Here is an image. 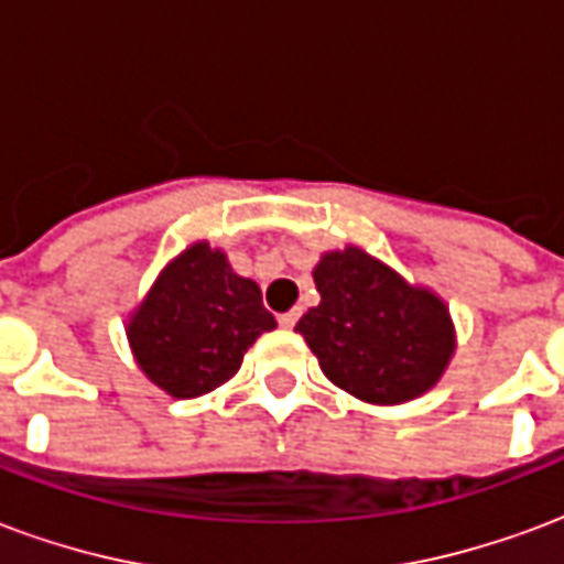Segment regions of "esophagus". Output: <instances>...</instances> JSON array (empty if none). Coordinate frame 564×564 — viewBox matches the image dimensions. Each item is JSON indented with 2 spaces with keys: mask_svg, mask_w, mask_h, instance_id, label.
I'll return each instance as SVG.
<instances>
[{
  "mask_svg": "<svg viewBox=\"0 0 564 564\" xmlns=\"http://www.w3.org/2000/svg\"><path fill=\"white\" fill-rule=\"evenodd\" d=\"M278 323H281L283 329H293L295 323H299V307H293V311L281 314V317H278Z\"/></svg>",
  "mask_w": 564,
  "mask_h": 564,
  "instance_id": "1",
  "label": "esophagus"
}]
</instances>
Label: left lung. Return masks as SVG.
Masks as SVG:
<instances>
[{
    "label": "left lung",
    "instance_id": "obj_1",
    "mask_svg": "<svg viewBox=\"0 0 564 564\" xmlns=\"http://www.w3.org/2000/svg\"><path fill=\"white\" fill-rule=\"evenodd\" d=\"M319 305L295 323L323 375L368 404H404L435 387L456 354L447 302L368 250H326L314 265Z\"/></svg>",
    "mask_w": 564,
    "mask_h": 564
}]
</instances>
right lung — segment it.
<instances>
[{
	"label": "right lung",
	"mask_w": 564,
	"mask_h": 564,
	"mask_svg": "<svg viewBox=\"0 0 564 564\" xmlns=\"http://www.w3.org/2000/svg\"><path fill=\"white\" fill-rule=\"evenodd\" d=\"M278 319L262 305L257 281L235 274L220 247L193 241L165 262L127 319L132 359L172 399L217 390Z\"/></svg>",
	"instance_id": "obj_1"
}]
</instances>
